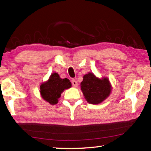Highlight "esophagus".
<instances>
[{"mask_svg":"<svg viewBox=\"0 0 151 151\" xmlns=\"http://www.w3.org/2000/svg\"><path fill=\"white\" fill-rule=\"evenodd\" d=\"M71 83H72V85H73V86H75V87H76V86H77L78 83H77V81L75 80V79H72V81H71Z\"/></svg>","mask_w":151,"mask_h":151,"instance_id":"34e87169","label":"esophagus"}]
</instances>
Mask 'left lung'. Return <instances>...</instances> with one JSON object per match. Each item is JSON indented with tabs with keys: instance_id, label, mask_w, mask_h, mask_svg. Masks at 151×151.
Listing matches in <instances>:
<instances>
[{
	"instance_id": "obj_1",
	"label": "left lung",
	"mask_w": 151,
	"mask_h": 151,
	"mask_svg": "<svg viewBox=\"0 0 151 151\" xmlns=\"http://www.w3.org/2000/svg\"><path fill=\"white\" fill-rule=\"evenodd\" d=\"M81 90L88 103L96 104L103 102L109 96L111 86L107 78L99 79L89 73L83 76Z\"/></svg>"
}]
</instances>
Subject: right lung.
Listing matches in <instances>:
<instances>
[{
    "mask_svg": "<svg viewBox=\"0 0 151 151\" xmlns=\"http://www.w3.org/2000/svg\"><path fill=\"white\" fill-rule=\"evenodd\" d=\"M71 87V83L68 78H61L57 73H52L47 82L40 86V92L43 99L50 104L58 103L61 93L66 88Z\"/></svg>",
    "mask_w": 151,
    "mask_h": 151,
    "instance_id": "add662e5",
    "label": "right lung"
}]
</instances>
